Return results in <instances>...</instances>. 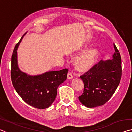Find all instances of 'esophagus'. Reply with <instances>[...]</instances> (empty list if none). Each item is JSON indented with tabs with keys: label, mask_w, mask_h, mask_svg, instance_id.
I'll return each instance as SVG.
<instances>
[{
	"label": "esophagus",
	"mask_w": 132,
	"mask_h": 132,
	"mask_svg": "<svg viewBox=\"0 0 132 132\" xmlns=\"http://www.w3.org/2000/svg\"><path fill=\"white\" fill-rule=\"evenodd\" d=\"M67 78L69 79H71L73 78V74L72 72H69L68 73V76H67Z\"/></svg>",
	"instance_id": "1"
}]
</instances>
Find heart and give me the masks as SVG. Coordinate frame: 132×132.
I'll list each match as a JSON object with an SVG mask.
<instances>
[{"label": "heart", "mask_w": 132, "mask_h": 132, "mask_svg": "<svg viewBox=\"0 0 132 132\" xmlns=\"http://www.w3.org/2000/svg\"><path fill=\"white\" fill-rule=\"evenodd\" d=\"M98 56L99 51L97 48L91 47L76 57L74 62L75 68L79 71H87L95 64Z\"/></svg>", "instance_id": "heart-1"}]
</instances>
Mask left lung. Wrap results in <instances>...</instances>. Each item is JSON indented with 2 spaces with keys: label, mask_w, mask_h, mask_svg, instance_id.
<instances>
[{
  "label": "left lung",
  "mask_w": 132,
  "mask_h": 132,
  "mask_svg": "<svg viewBox=\"0 0 132 132\" xmlns=\"http://www.w3.org/2000/svg\"><path fill=\"white\" fill-rule=\"evenodd\" d=\"M113 59L100 60L80 76L84 82V92L79 100L88 108L104 105L110 99L119 86L121 78L120 54L114 43Z\"/></svg>",
  "instance_id": "left-lung-1"
}]
</instances>
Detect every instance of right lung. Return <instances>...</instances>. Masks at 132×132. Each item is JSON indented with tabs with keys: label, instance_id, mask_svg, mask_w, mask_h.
I'll use <instances>...</instances> for the list:
<instances>
[{
	"label": "right lung",
	"instance_id": "right-lung-1",
	"mask_svg": "<svg viewBox=\"0 0 132 132\" xmlns=\"http://www.w3.org/2000/svg\"><path fill=\"white\" fill-rule=\"evenodd\" d=\"M23 35L15 46L12 56V82L16 91L25 103L39 109H46L56 99L57 88L66 80L68 69L49 71L34 76L22 72L18 65L17 49Z\"/></svg>",
	"mask_w": 132,
	"mask_h": 132
}]
</instances>
